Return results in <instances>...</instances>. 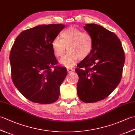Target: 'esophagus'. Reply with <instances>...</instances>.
I'll return each mask as SVG.
<instances>
[{
  "instance_id": "obj_1",
  "label": "esophagus",
  "mask_w": 135,
  "mask_h": 135,
  "mask_svg": "<svg viewBox=\"0 0 135 135\" xmlns=\"http://www.w3.org/2000/svg\"><path fill=\"white\" fill-rule=\"evenodd\" d=\"M67 70L68 73H71V72H73V71H74L73 69H72V68H67Z\"/></svg>"
}]
</instances>
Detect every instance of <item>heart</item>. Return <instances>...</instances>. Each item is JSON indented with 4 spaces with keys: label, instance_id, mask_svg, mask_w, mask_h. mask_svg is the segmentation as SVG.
<instances>
[{
    "label": "heart",
    "instance_id": "1",
    "mask_svg": "<svg viewBox=\"0 0 135 135\" xmlns=\"http://www.w3.org/2000/svg\"><path fill=\"white\" fill-rule=\"evenodd\" d=\"M61 39L54 38L51 47L56 57H61L67 46L68 53L60 60V63L67 68H72L78 59H84L89 56L93 48V39L90 33L83 32L76 27H71L62 31Z\"/></svg>",
    "mask_w": 135,
    "mask_h": 135
}]
</instances>
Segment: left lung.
<instances>
[{
  "mask_svg": "<svg viewBox=\"0 0 135 135\" xmlns=\"http://www.w3.org/2000/svg\"><path fill=\"white\" fill-rule=\"evenodd\" d=\"M84 29L91 35L93 48L89 56L75 69L78 75L77 93L85 103H94L106 98L121 81L125 54L115 33L95 24Z\"/></svg>",
  "mask_w": 135,
  "mask_h": 135,
  "instance_id": "8db88e82",
  "label": "left lung"
}]
</instances>
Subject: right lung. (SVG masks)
<instances>
[{"instance_id":"1","label":"right lung","mask_w":135,"mask_h":135,"mask_svg":"<svg viewBox=\"0 0 135 135\" xmlns=\"http://www.w3.org/2000/svg\"><path fill=\"white\" fill-rule=\"evenodd\" d=\"M64 27L63 24H52L25 30L17 37L11 49L13 82L31 102L50 104L59 99L60 86L67 71L56 65L58 61L51 44Z\"/></svg>"}]
</instances>
